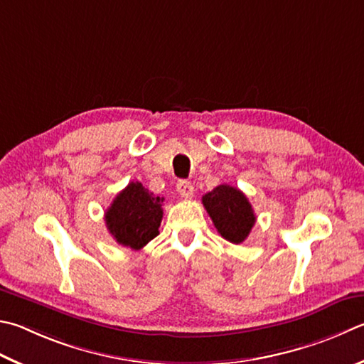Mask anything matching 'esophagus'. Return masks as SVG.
Returning a JSON list of instances; mask_svg holds the SVG:
<instances>
[{
  "label": "esophagus",
  "instance_id": "34e87169",
  "mask_svg": "<svg viewBox=\"0 0 364 364\" xmlns=\"http://www.w3.org/2000/svg\"><path fill=\"white\" fill-rule=\"evenodd\" d=\"M176 191L180 193L181 197H184V199H189V197H193V194H194V186L191 181L181 180L176 184Z\"/></svg>",
  "mask_w": 364,
  "mask_h": 364
}]
</instances>
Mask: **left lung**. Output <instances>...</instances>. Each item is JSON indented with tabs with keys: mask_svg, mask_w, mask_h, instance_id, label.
Returning a JSON list of instances; mask_svg holds the SVG:
<instances>
[{
	"mask_svg": "<svg viewBox=\"0 0 364 364\" xmlns=\"http://www.w3.org/2000/svg\"><path fill=\"white\" fill-rule=\"evenodd\" d=\"M202 203L221 237L242 243L255 226L256 216L247 196L229 184H220L202 197Z\"/></svg>",
	"mask_w": 364,
	"mask_h": 364,
	"instance_id": "1",
	"label": "left lung"
}]
</instances>
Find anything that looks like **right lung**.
<instances>
[{
    "instance_id": "1",
    "label": "right lung",
    "mask_w": 364,
    "mask_h": 364,
    "mask_svg": "<svg viewBox=\"0 0 364 364\" xmlns=\"http://www.w3.org/2000/svg\"><path fill=\"white\" fill-rule=\"evenodd\" d=\"M162 202V197L149 193L141 183H129L105 213L109 234L119 245L141 250L159 235Z\"/></svg>"
}]
</instances>
